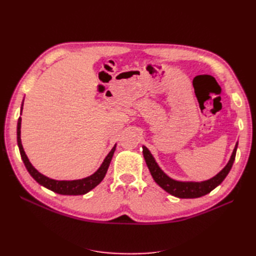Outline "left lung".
<instances>
[{
    "instance_id": "left-lung-1",
    "label": "left lung",
    "mask_w": 256,
    "mask_h": 256,
    "mask_svg": "<svg viewBox=\"0 0 256 256\" xmlns=\"http://www.w3.org/2000/svg\"><path fill=\"white\" fill-rule=\"evenodd\" d=\"M237 146L238 143H236L233 154H232L228 164L223 168L222 171H220L216 176L210 178V180L200 182L175 180L173 178L168 177L164 171H162L156 160L152 157L150 152L147 150L145 146H143V154L154 180L156 182L162 189L166 190L170 194L180 198H196L207 194V193L212 191L216 187H218V186L224 180V178L228 176L232 166H233Z\"/></svg>"
}]
</instances>
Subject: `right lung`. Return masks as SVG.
Returning <instances> with one entry per match:
<instances>
[{
    "label": "right lung",
    "mask_w": 256,
    "mask_h": 256,
    "mask_svg": "<svg viewBox=\"0 0 256 256\" xmlns=\"http://www.w3.org/2000/svg\"><path fill=\"white\" fill-rule=\"evenodd\" d=\"M23 109V102L21 104V113ZM21 118H18V126H17V142H18V147L20 150L21 158L23 160V164H24L28 172L30 174L34 180L44 187L47 189L58 193V194H63V196H82L85 194V193L90 192L92 189H94L96 186H98L102 180L104 178L108 168H109L110 162L112 160L113 154L116 148V144L114 145L111 152L108 154V156L104 158L102 164L100 166V168L97 170V171L88 176L82 178V180H51V178L42 175L37 170L30 164L28 156L26 154L24 150H23V146L21 143Z\"/></svg>",
    "instance_id": "right-lung-1"
}]
</instances>
